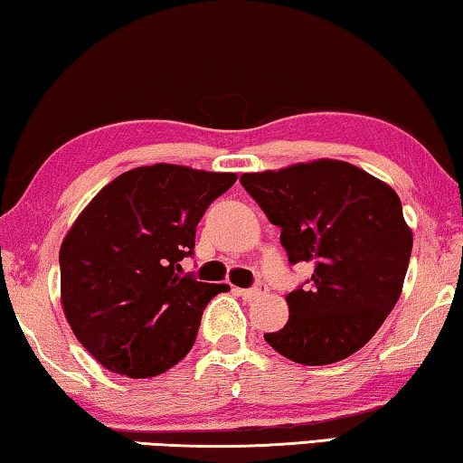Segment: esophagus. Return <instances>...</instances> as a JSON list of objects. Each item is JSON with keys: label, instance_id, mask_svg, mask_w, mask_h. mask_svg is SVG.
Returning <instances> with one entry per match:
<instances>
[{"label": "esophagus", "instance_id": "34e87169", "mask_svg": "<svg viewBox=\"0 0 463 463\" xmlns=\"http://www.w3.org/2000/svg\"><path fill=\"white\" fill-rule=\"evenodd\" d=\"M268 291V287H266V282H261V280H258L255 282V285L251 287V288H239V295L243 299H247V301H251V299H255V298H260V295H264Z\"/></svg>", "mask_w": 463, "mask_h": 463}]
</instances>
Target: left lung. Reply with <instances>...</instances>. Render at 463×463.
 Masks as SVG:
<instances>
[{
  "instance_id": "8db88e82",
  "label": "left lung",
  "mask_w": 463,
  "mask_h": 463,
  "mask_svg": "<svg viewBox=\"0 0 463 463\" xmlns=\"http://www.w3.org/2000/svg\"><path fill=\"white\" fill-rule=\"evenodd\" d=\"M241 184L280 229L288 264L314 266L287 295L285 326L264 339L303 365L354 355L395 307L408 272L411 231L397 193L336 160L253 172Z\"/></svg>"
}]
</instances>
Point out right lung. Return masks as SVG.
Wrapping results in <instances>:
<instances>
[{"mask_svg":"<svg viewBox=\"0 0 463 463\" xmlns=\"http://www.w3.org/2000/svg\"><path fill=\"white\" fill-rule=\"evenodd\" d=\"M237 175L175 164L135 168L106 184L60 250L61 306L103 368L151 378L195 343L203 309L229 285L181 274L199 220Z\"/></svg>","mask_w":463,"mask_h":463,"instance_id":"right-lung-1","label":"right lung"}]
</instances>
